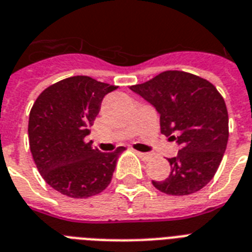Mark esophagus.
Wrapping results in <instances>:
<instances>
[{"label":"esophagus","mask_w":252,"mask_h":252,"mask_svg":"<svg viewBox=\"0 0 252 252\" xmlns=\"http://www.w3.org/2000/svg\"><path fill=\"white\" fill-rule=\"evenodd\" d=\"M136 153H137V156L141 158L142 161H150V159H152V154L141 153V152H136Z\"/></svg>","instance_id":"34e87169"}]
</instances>
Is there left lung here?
I'll return each mask as SVG.
<instances>
[{"mask_svg":"<svg viewBox=\"0 0 252 252\" xmlns=\"http://www.w3.org/2000/svg\"><path fill=\"white\" fill-rule=\"evenodd\" d=\"M159 114L161 133L176 141L179 152L168 158L171 171L152 183L163 193L191 195L205 187L219 168L229 138L225 100L204 78L167 70L145 84L130 86Z\"/></svg>","mask_w":252,"mask_h":252,"instance_id":"left-lung-1","label":"left lung"}]
</instances>
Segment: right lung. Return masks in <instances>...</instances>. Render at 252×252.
I'll use <instances>...</instances> for the list:
<instances>
[{
    "instance_id": "right-lung-1",
    "label": "right lung",
    "mask_w": 252,
    "mask_h": 252,
    "mask_svg": "<svg viewBox=\"0 0 252 252\" xmlns=\"http://www.w3.org/2000/svg\"><path fill=\"white\" fill-rule=\"evenodd\" d=\"M118 86L87 76L69 77L47 87L29 119L30 150L47 183L63 195L86 199L108 187L124 148L112 153L85 142L103 98Z\"/></svg>"
}]
</instances>
